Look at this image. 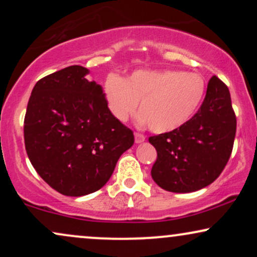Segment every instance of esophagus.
<instances>
[{"label":"esophagus","instance_id":"esophagus-1","mask_svg":"<svg viewBox=\"0 0 257 257\" xmlns=\"http://www.w3.org/2000/svg\"><path fill=\"white\" fill-rule=\"evenodd\" d=\"M134 137H135V143L137 144H143L146 139L145 135L141 134V133H135Z\"/></svg>","mask_w":257,"mask_h":257}]
</instances>
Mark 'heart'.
<instances>
[{"label": "heart", "mask_w": 257, "mask_h": 257, "mask_svg": "<svg viewBox=\"0 0 257 257\" xmlns=\"http://www.w3.org/2000/svg\"><path fill=\"white\" fill-rule=\"evenodd\" d=\"M108 108L118 120L134 116L140 102L141 119L155 133L184 126L198 111L205 82L197 73L138 71L125 81L108 76L105 82Z\"/></svg>", "instance_id": "heart-1"}]
</instances>
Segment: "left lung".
<instances>
[{"label":"left lung","instance_id":"1","mask_svg":"<svg viewBox=\"0 0 257 257\" xmlns=\"http://www.w3.org/2000/svg\"><path fill=\"white\" fill-rule=\"evenodd\" d=\"M235 129L237 118L228 88L213 76L204 101L190 122L178 131L149 138L157 150L152 179L159 187L175 193L206 187L225 169Z\"/></svg>","mask_w":257,"mask_h":257}]
</instances>
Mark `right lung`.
<instances>
[{
  "label": "right lung",
  "instance_id": "right-lung-1",
  "mask_svg": "<svg viewBox=\"0 0 257 257\" xmlns=\"http://www.w3.org/2000/svg\"><path fill=\"white\" fill-rule=\"evenodd\" d=\"M79 65L35 84L24 119L25 149L32 167L64 196H85L111 178L134 144L132 129L111 113L100 84Z\"/></svg>",
  "mask_w": 257,
  "mask_h": 257
}]
</instances>
